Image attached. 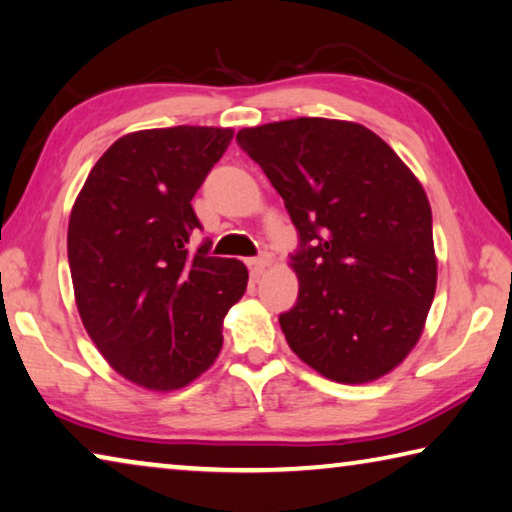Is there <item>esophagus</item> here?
Segmentation results:
<instances>
[{
  "instance_id": "1",
  "label": "esophagus",
  "mask_w": 512,
  "mask_h": 512,
  "mask_svg": "<svg viewBox=\"0 0 512 512\" xmlns=\"http://www.w3.org/2000/svg\"><path fill=\"white\" fill-rule=\"evenodd\" d=\"M271 262H273L271 253H262V255H257V257H250V259H248V266H250V269H253L255 273H259V271H264L266 266H269Z\"/></svg>"
}]
</instances>
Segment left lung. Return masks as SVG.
Wrapping results in <instances>:
<instances>
[{"mask_svg":"<svg viewBox=\"0 0 512 512\" xmlns=\"http://www.w3.org/2000/svg\"><path fill=\"white\" fill-rule=\"evenodd\" d=\"M237 143L298 230V300L280 328L300 360L337 383H369L405 360L437 285L433 214L389 145L358 123L296 118Z\"/></svg>","mask_w":512,"mask_h":512,"instance_id":"left-lung-1","label":"left lung"}]
</instances>
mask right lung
I'll return each mask as SVG.
<instances>
[{"instance_id":"right-lung-1","label":"right lung","mask_w":512,"mask_h":512,"mask_svg":"<svg viewBox=\"0 0 512 512\" xmlns=\"http://www.w3.org/2000/svg\"><path fill=\"white\" fill-rule=\"evenodd\" d=\"M223 127L127 134L97 159L68 225L84 328L120 376L168 392L212 367L223 319L243 296L239 259L209 255L191 200L230 145Z\"/></svg>"}]
</instances>
